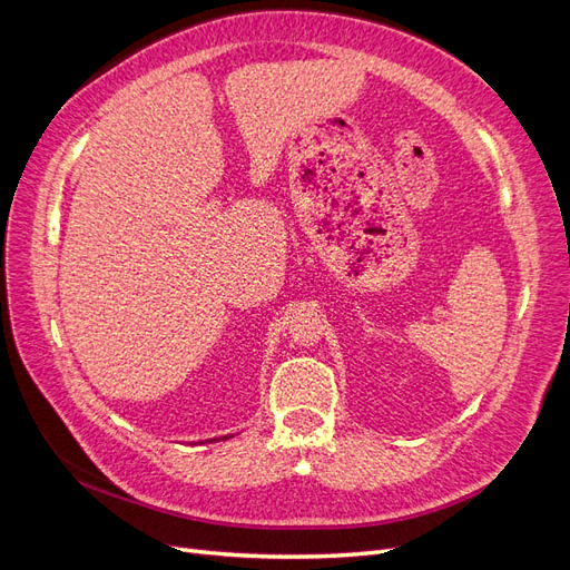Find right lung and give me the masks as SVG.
<instances>
[{"mask_svg":"<svg viewBox=\"0 0 570 570\" xmlns=\"http://www.w3.org/2000/svg\"><path fill=\"white\" fill-rule=\"evenodd\" d=\"M230 438H233V435H230ZM214 440H216V438H214ZM214 440H206V442H214ZM220 440H228V435H223Z\"/></svg>","mask_w":570,"mask_h":570,"instance_id":"right-lung-1","label":"right lung"}]
</instances>
